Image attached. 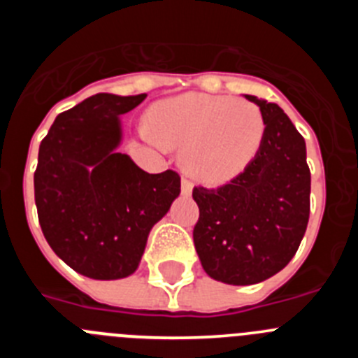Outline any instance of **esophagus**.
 <instances>
[{
  "label": "esophagus",
  "instance_id": "34e87169",
  "mask_svg": "<svg viewBox=\"0 0 358 358\" xmlns=\"http://www.w3.org/2000/svg\"><path fill=\"white\" fill-rule=\"evenodd\" d=\"M181 189H182V194H185V195H192V192H194V182L189 181V179H182Z\"/></svg>",
  "mask_w": 358,
  "mask_h": 358
}]
</instances>
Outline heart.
I'll use <instances>...</instances> for the list:
<instances>
[{"instance_id":"b5f03b06","label":"heart","mask_w":358,"mask_h":358,"mask_svg":"<svg viewBox=\"0 0 358 358\" xmlns=\"http://www.w3.org/2000/svg\"><path fill=\"white\" fill-rule=\"evenodd\" d=\"M156 145L181 148V163L189 176L208 185H222L248 169L262 147L265 120L245 100L206 93H186L150 109Z\"/></svg>"}]
</instances>
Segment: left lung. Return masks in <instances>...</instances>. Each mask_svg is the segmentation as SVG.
Here are the masks:
<instances>
[{
    "label": "left lung",
    "mask_w": 358,
    "mask_h": 358,
    "mask_svg": "<svg viewBox=\"0 0 358 358\" xmlns=\"http://www.w3.org/2000/svg\"><path fill=\"white\" fill-rule=\"evenodd\" d=\"M265 120L262 147L240 176L218 188H194V243L208 276L252 285L274 276L296 255L310 215L306 147L278 103L245 94Z\"/></svg>",
    "instance_id": "obj_1"
}]
</instances>
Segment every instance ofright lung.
Wrapping results in <instances>:
<instances>
[{
	"instance_id": "1",
	"label": "right lung",
	"mask_w": 358,
	"mask_h": 358,
	"mask_svg": "<svg viewBox=\"0 0 358 358\" xmlns=\"http://www.w3.org/2000/svg\"><path fill=\"white\" fill-rule=\"evenodd\" d=\"M145 98H85L57 116L41 141L34 173L41 229L53 252L82 276H131L150 229L181 194L179 173H148L116 150L120 116Z\"/></svg>"
}]
</instances>
